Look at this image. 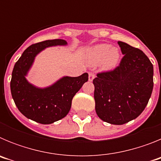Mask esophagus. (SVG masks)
Returning a JSON list of instances; mask_svg holds the SVG:
<instances>
[{
  "label": "esophagus",
  "instance_id": "obj_1",
  "mask_svg": "<svg viewBox=\"0 0 161 161\" xmlns=\"http://www.w3.org/2000/svg\"><path fill=\"white\" fill-rule=\"evenodd\" d=\"M95 74L93 72H89V81H92L93 79L95 78Z\"/></svg>",
  "mask_w": 161,
  "mask_h": 161
}]
</instances>
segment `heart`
Here are the masks:
<instances>
[{"label": "heart", "mask_w": 161, "mask_h": 161, "mask_svg": "<svg viewBox=\"0 0 161 161\" xmlns=\"http://www.w3.org/2000/svg\"><path fill=\"white\" fill-rule=\"evenodd\" d=\"M120 58V53L117 48H111L107 43L97 44L91 47L89 51V59L91 63L99 64L106 69H112L117 66Z\"/></svg>", "instance_id": "1"}]
</instances>
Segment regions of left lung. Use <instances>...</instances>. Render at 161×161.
Masks as SVG:
<instances>
[{"instance_id":"1","label":"left lung","mask_w":161,"mask_h":161,"mask_svg":"<svg viewBox=\"0 0 161 161\" xmlns=\"http://www.w3.org/2000/svg\"><path fill=\"white\" fill-rule=\"evenodd\" d=\"M123 54L119 66L93 79L95 110L104 122L123 125L145 109L153 89V65L141 50L118 42Z\"/></svg>"}]
</instances>
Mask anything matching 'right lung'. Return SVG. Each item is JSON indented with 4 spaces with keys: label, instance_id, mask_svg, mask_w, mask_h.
<instances>
[{
    "label": "right lung",
    "instance_id": "right-lung-1",
    "mask_svg": "<svg viewBox=\"0 0 161 161\" xmlns=\"http://www.w3.org/2000/svg\"><path fill=\"white\" fill-rule=\"evenodd\" d=\"M64 39H53L32 44L24 51L14 65L10 81L11 94L19 111L33 121L51 124L68 114L72 100L84 83L88 81V73L77 77L64 76L46 89H38L25 79L35 55L47 47L66 45Z\"/></svg>",
    "mask_w": 161,
    "mask_h": 161
}]
</instances>
